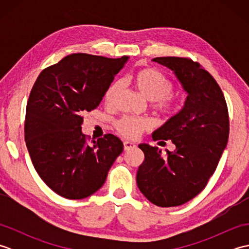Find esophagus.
I'll return each instance as SVG.
<instances>
[{"label":"esophagus","mask_w":249,"mask_h":249,"mask_svg":"<svg viewBox=\"0 0 249 249\" xmlns=\"http://www.w3.org/2000/svg\"><path fill=\"white\" fill-rule=\"evenodd\" d=\"M134 147H136V144L134 142H130V141L124 142V151H128L130 149H134Z\"/></svg>","instance_id":"esophagus-1"}]
</instances>
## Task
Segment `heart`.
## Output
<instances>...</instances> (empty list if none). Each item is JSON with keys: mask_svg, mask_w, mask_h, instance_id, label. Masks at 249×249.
<instances>
[{"mask_svg": "<svg viewBox=\"0 0 249 249\" xmlns=\"http://www.w3.org/2000/svg\"><path fill=\"white\" fill-rule=\"evenodd\" d=\"M129 83L142 97L149 102H154V108L162 113H171L174 109V100L171 96L173 84L160 71L154 68H144L136 71L128 77ZM121 92V83L114 81L106 89L104 95L105 104L112 106ZM149 128V122L133 118H122L116 123V129L126 138L135 139L142 131Z\"/></svg>", "mask_w": 249, "mask_h": 249, "instance_id": "obj_1", "label": "heart"}]
</instances>
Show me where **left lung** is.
I'll use <instances>...</instances> for the list:
<instances>
[{
	"label": "left lung",
	"mask_w": 249,
	"mask_h": 249,
	"mask_svg": "<svg viewBox=\"0 0 249 249\" xmlns=\"http://www.w3.org/2000/svg\"><path fill=\"white\" fill-rule=\"evenodd\" d=\"M152 61L169 68L187 95L183 108L152 134L155 141L171 140L176 150L165 157L156 146L139 144L144 160L137 185L150 202L169 208L188 202L208 184L228 142L229 115L223 91L198 63L178 56Z\"/></svg>",
	"instance_id": "8db88e82"
}]
</instances>
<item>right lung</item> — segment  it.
Returning a JSON list of instances; mask_svg holds the SVG:
<instances>
[{
	"instance_id": "add662e5",
	"label": "right lung",
	"mask_w": 249,
	"mask_h": 249,
	"mask_svg": "<svg viewBox=\"0 0 249 249\" xmlns=\"http://www.w3.org/2000/svg\"><path fill=\"white\" fill-rule=\"evenodd\" d=\"M129 60L73 53L40 72L26 105L25 143L40 178L66 199L103 186L123 142L111 134L88 143L83 114L96 109Z\"/></svg>"
}]
</instances>
